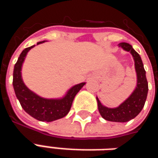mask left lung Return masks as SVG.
Listing matches in <instances>:
<instances>
[{"mask_svg":"<svg viewBox=\"0 0 158 158\" xmlns=\"http://www.w3.org/2000/svg\"><path fill=\"white\" fill-rule=\"evenodd\" d=\"M118 45L127 52H130L134 57L137 73L136 89L124 102L116 108L106 107L102 105L98 98H96V100L99 113L103 118L111 122L124 123L135 118L144 107L148 93V82L146 79V71L143 66L142 60L139 54L132 48L131 45L128 43L123 42Z\"/></svg>","mask_w":158,"mask_h":158,"instance_id":"1","label":"left lung"}]
</instances>
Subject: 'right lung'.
<instances>
[{"label": "right lung", "instance_id": "obj_1", "mask_svg": "<svg viewBox=\"0 0 158 158\" xmlns=\"http://www.w3.org/2000/svg\"><path fill=\"white\" fill-rule=\"evenodd\" d=\"M43 42H45V40L38 42L37 45ZM35 45L24 49L19 56L18 62L14 66L12 85L16 96L26 113L42 122H52L62 118L69 113L76 94L85 85V83H81L74 85L69 89V92L62 99L58 100L41 98L29 90L23 82L21 69L27 53Z\"/></svg>", "mask_w": 158, "mask_h": 158}]
</instances>
